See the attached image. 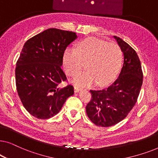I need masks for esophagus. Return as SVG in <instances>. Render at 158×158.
<instances>
[{
    "instance_id": "34e87169",
    "label": "esophagus",
    "mask_w": 158,
    "mask_h": 158,
    "mask_svg": "<svg viewBox=\"0 0 158 158\" xmlns=\"http://www.w3.org/2000/svg\"><path fill=\"white\" fill-rule=\"evenodd\" d=\"M74 89H75V92L77 93V92H78L80 90H81V88L80 87V86H78V85H75Z\"/></svg>"
}]
</instances>
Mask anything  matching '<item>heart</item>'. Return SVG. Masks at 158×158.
I'll list each match as a JSON object with an SVG mask.
<instances>
[{
    "label": "heart",
    "instance_id": "heart-1",
    "mask_svg": "<svg viewBox=\"0 0 158 158\" xmlns=\"http://www.w3.org/2000/svg\"><path fill=\"white\" fill-rule=\"evenodd\" d=\"M122 60V51L118 44L98 39L89 38L78 43L75 50L64 54V70L70 77H76L84 68L87 71L77 77L75 83L82 86L105 84L114 77Z\"/></svg>",
    "mask_w": 158,
    "mask_h": 158
}]
</instances>
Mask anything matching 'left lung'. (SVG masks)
Masks as SVG:
<instances>
[{"instance_id":"8db88e82","label":"left lung","mask_w":158,"mask_h":158,"mask_svg":"<svg viewBox=\"0 0 158 158\" xmlns=\"http://www.w3.org/2000/svg\"><path fill=\"white\" fill-rule=\"evenodd\" d=\"M124 54L119 75L111 85L100 90H90L91 99L86 106L90 120L97 126H114L124 118L137 102L143 81L141 62L132 47L114 36Z\"/></svg>"}]
</instances>
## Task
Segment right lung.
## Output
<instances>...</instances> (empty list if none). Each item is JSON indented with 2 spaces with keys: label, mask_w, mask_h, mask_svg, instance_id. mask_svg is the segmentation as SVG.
<instances>
[{
  "label": "right lung",
  "mask_w": 158,
  "mask_h": 158,
  "mask_svg": "<svg viewBox=\"0 0 158 158\" xmlns=\"http://www.w3.org/2000/svg\"><path fill=\"white\" fill-rule=\"evenodd\" d=\"M77 38L75 32L48 29L23 45L16 62V85L26 110L34 117L47 119L56 115L67 98L74 94L62 70L67 47Z\"/></svg>",
  "instance_id": "add662e5"
}]
</instances>
